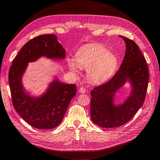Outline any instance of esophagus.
I'll use <instances>...</instances> for the list:
<instances>
[{
	"mask_svg": "<svg viewBox=\"0 0 160 160\" xmlns=\"http://www.w3.org/2000/svg\"><path fill=\"white\" fill-rule=\"evenodd\" d=\"M79 91L81 93H85L86 89L84 88H80V89H79Z\"/></svg>",
	"mask_w": 160,
	"mask_h": 160,
	"instance_id": "1",
	"label": "esophagus"
}]
</instances>
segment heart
<instances>
[{"mask_svg":"<svg viewBox=\"0 0 160 160\" xmlns=\"http://www.w3.org/2000/svg\"><path fill=\"white\" fill-rule=\"evenodd\" d=\"M118 59L101 45L91 44L81 47L75 55V60L69 61L70 69L75 72L80 68L88 69L87 76L93 83H100L113 74Z\"/></svg>","mask_w":160,"mask_h":160,"instance_id":"1","label":"heart"}]
</instances>
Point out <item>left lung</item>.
I'll return each mask as SVG.
<instances>
[{
    "instance_id": "1",
    "label": "left lung",
    "mask_w": 160,
    "mask_h": 160,
    "mask_svg": "<svg viewBox=\"0 0 160 160\" xmlns=\"http://www.w3.org/2000/svg\"><path fill=\"white\" fill-rule=\"evenodd\" d=\"M119 37L126 46L122 65L109 81L91 92V120L105 128L119 127L132 119L144 102L148 85V67L139 47L129 38ZM127 79L132 83V93L123 104L115 106L114 94Z\"/></svg>"
}]
</instances>
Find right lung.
Here are the masks:
<instances>
[{
  "label": "right lung",
  "instance_id": "1",
  "mask_svg": "<svg viewBox=\"0 0 160 160\" xmlns=\"http://www.w3.org/2000/svg\"><path fill=\"white\" fill-rule=\"evenodd\" d=\"M41 56L63 59L65 50L52 34L41 35L28 41L12 61L8 72L12 102L17 112L32 127L53 129L63 119L71 100L76 95L77 85L52 81L46 93L39 98L28 95L24 89L21 78L27 63Z\"/></svg>",
  "mask_w": 160,
  "mask_h": 160
}]
</instances>
